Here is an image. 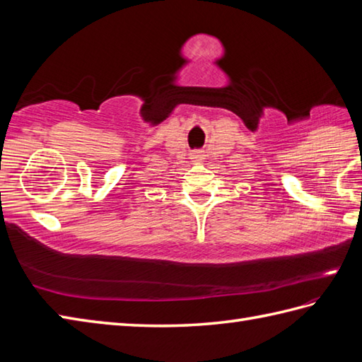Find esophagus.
<instances>
[{
    "label": "esophagus",
    "instance_id": "34e87169",
    "mask_svg": "<svg viewBox=\"0 0 362 362\" xmlns=\"http://www.w3.org/2000/svg\"><path fill=\"white\" fill-rule=\"evenodd\" d=\"M192 156H193V158H201V155H199V152H195V153H193V155H192Z\"/></svg>",
    "mask_w": 362,
    "mask_h": 362
}]
</instances>
